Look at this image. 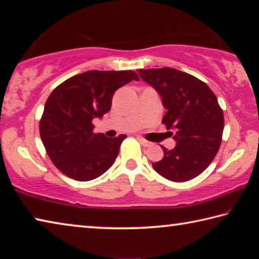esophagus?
<instances>
[{
	"mask_svg": "<svg viewBox=\"0 0 259 259\" xmlns=\"http://www.w3.org/2000/svg\"><path fill=\"white\" fill-rule=\"evenodd\" d=\"M139 141H140V143H141V145H142L143 147H149V146H152V143H150L149 141L145 140V139H142V138H139Z\"/></svg>",
	"mask_w": 259,
	"mask_h": 259,
	"instance_id": "34e87169",
	"label": "esophagus"
}]
</instances>
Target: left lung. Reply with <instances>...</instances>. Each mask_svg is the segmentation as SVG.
Listing matches in <instances>:
<instances>
[{"instance_id":"left-lung-1","label":"left lung","mask_w":259,"mask_h":259,"mask_svg":"<svg viewBox=\"0 0 259 259\" xmlns=\"http://www.w3.org/2000/svg\"><path fill=\"white\" fill-rule=\"evenodd\" d=\"M140 77L161 95L166 113L162 124L175 131L177 145L153 168L166 180L186 182L210 164L220 148L225 119L217 96L205 82L169 68L140 69Z\"/></svg>"}]
</instances>
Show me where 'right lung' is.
<instances>
[{
    "instance_id": "add662e5",
    "label": "right lung",
    "mask_w": 259,
    "mask_h": 259,
    "mask_svg": "<svg viewBox=\"0 0 259 259\" xmlns=\"http://www.w3.org/2000/svg\"><path fill=\"white\" fill-rule=\"evenodd\" d=\"M139 79L133 70H90L59 84L47 98L39 132L51 161L75 181L95 180L113 164L125 134L93 132L95 118L111 109L118 88Z\"/></svg>"
}]
</instances>
